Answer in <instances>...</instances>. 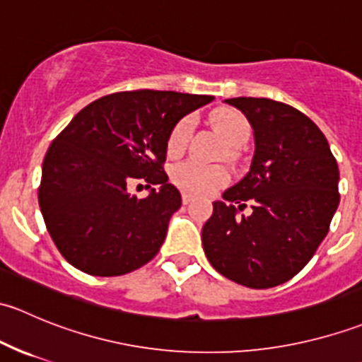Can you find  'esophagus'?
<instances>
[{"mask_svg":"<svg viewBox=\"0 0 362 362\" xmlns=\"http://www.w3.org/2000/svg\"><path fill=\"white\" fill-rule=\"evenodd\" d=\"M191 202H192V196L189 194V192H184V194H182V203L189 204Z\"/></svg>","mask_w":362,"mask_h":362,"instance_id":"1","label":"esophagus"}]
</instances>
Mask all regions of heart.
<instances>
[{"label": "heart", "mask_w": 362, "mask_h": 362, "mask_svg": "<svg viewBox=\"0 0 362 362\" xmlns=\"http://www.w3.org/2000/svg\"><path fill=\"white\" fill-rule=\"evenodd\" d=\"M214 126L218 134L224 138L226 144L233 145V147L242 145L250 131L245 117L231 108H224V110L215 113ZM191 129L192 122L189 117L175 124L170 138H168V154L177 156L184 151L189 136H191ZM171 180L191 194H210L229 180V175L228 171L218 166H206V164H199L196 160H185L171 170Z\"/></svg>", "instance_id": "1"}]
</instances>
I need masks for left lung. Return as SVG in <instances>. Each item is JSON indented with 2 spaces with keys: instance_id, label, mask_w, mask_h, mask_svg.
Masks as SVG:
<instances>
[{
  "instance_id": "obj_1",
  "label": "left lung",
  "mask_w": 362,
  "mask_h": 362,
  "mask_svg": "<svg viewBox=\"0 0 362 362\" xmlns=\"http://www.w3.org/2000/svg\"><path fill=\"white\" fill-rule=\"evenodd\" d=\"M224 101L247 117L255 148L245 177L214 202L203 249L226 279L269 289L298 275L326 238L339 203L338 164L305 113L268 98ZM245 201L252 214L240 218Z\"/></svg>"
}]
</instances>
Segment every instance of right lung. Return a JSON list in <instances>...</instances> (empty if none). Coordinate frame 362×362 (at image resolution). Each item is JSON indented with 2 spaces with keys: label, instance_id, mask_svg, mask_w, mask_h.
I'll use <instances>...</instances> for the list:
<instances>
[{
  "label": "right lung",
  "instance_id": "add662e5",
  "mask_svg": "<svg viewBox=\"0 0 362 362\" xmlns=\"http://www.w3.org/2000/svg\"><path fill=\"white\" fill-rule=\"evenodd\" d=\"M214 96L131 90L82 108L47 151L38 203L47 231L69 264L94 276H119L158 254L182 196L163 163L175 124ZM145 180L151 192H127ZM156 189H153V185Z\"/></svg>",
  "mask_w": 362,
  "mask_h": 362
}]
</instances>
